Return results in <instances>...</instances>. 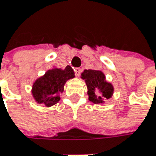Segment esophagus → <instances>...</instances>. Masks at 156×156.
<instances>
[{
  "label": "esophagus",
  "mask_w": 156,
  "mask_h": 156,
  "mask_svg": "<svg viewBox=\"0 0 156 156\" xmlns=\"http://www.w3.org/2000/svg\"><path fill=\"white\" fill-rule=\"evenodd\" d=\"M81 72H82V69L81 68H74V73H75V75L76 76H79L81 74Z\"/></svg>",
  "instance_id": "esophagus-1"
}]
</instances>
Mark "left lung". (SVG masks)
I'll list each match as a JSON object with an SVG mask.
<instances>
[{
	"label": "left lung",
	"mask_w": 156,
	"mask_h": 156,
	"mask_svg": "<svg viewBox=\"0 0 156 156\" xmlns=\"http://www.w3.org/2000/svg\"><path fill=\"white\" fill-rule=\"evenodd\" d=\"M82 79L87 85L89 101L95 104L104 103V101L111 98L114 92L113 85L106 81V77L101 71L84 70L82 73Z\"/></svg>",
	"instance_id": "obj_1"
}]
</instances>
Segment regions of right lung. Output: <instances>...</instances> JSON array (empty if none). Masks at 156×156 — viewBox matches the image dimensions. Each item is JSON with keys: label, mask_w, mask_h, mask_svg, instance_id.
Here are the masks:
<instances>
[{"label": "right lung", "mask_w": 156, "mask_h": 156, "mask_svg": "<svg viewBox=\"0 0 156 156\" xmlns=\"http://www.w3.org/2000/svg\"><path fill=\"white\" fill-rule=\"evenodd\" d=\"M74 77L73 68L67 66L65 69L53 68L35 81L32 95L39 104L51 107L60 101V93L64 91L66 83Z\"/></svg>", "instance_id": "right-lung-1"}]
</instances>
